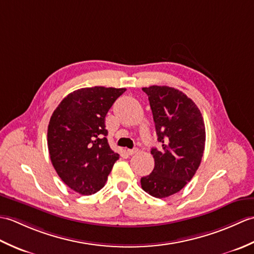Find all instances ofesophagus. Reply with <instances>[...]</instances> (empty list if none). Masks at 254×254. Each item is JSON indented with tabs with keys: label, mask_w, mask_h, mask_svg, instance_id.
Listing matches in <instances>:
<instances>
[{
	"label": "esophagus",
	"mask_w": 254,
	"mask_h": 254,
	"mask_svg": "<svg viewBox=\"0 0 254 254\" xmlns=\"http://www.w3.org/2000/svg\"><path fill=\"white\" fill-rule=\"evenodd\" d=\"M137 152H138L137 148H133V149H127V153L128 155H134V154H136Z\"/></svg>",
	"instance_id": "esophagus-1"
}]
</instances>
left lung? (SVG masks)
I'll return each mask as SVG.
<instances>
[{"instance_id":"1","label":"left lung","mask_w":254,"mask_h":254,"mask_svg":"<svg viewBox=\"0 0 254 254\" xmlns=\"http://www.w3.org/2000/svg\"><path fill=\"white\" fill-rule=\"evenodd\" d=\"M148 96L159 149L152 148L155 167L141 179L143 190L157 198L179 192L198 168L205 147L201 111L182 91L169 86L142 88Z\"/></svg>"}]
</instances>
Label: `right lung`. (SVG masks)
Listing matches in <instances>:
<instances>
[{
    "mask_svg": "<svg viewBox=\"0 0 254 254\" xmlns=\"http://www.w3.org/2000/svg\"><path fill=\"white\" fill-rule=\"evenodd\" d=\"M126 88L95 86L68 94L48 126L51 163L65 185L82 195L105 186L119 154L108 143L105 119Z\"/></svg>",
    "mask_w": 254,
    "mask_h": 254,
    "instance_id": "1",
    "label": "right lung"
}]
</instances>
